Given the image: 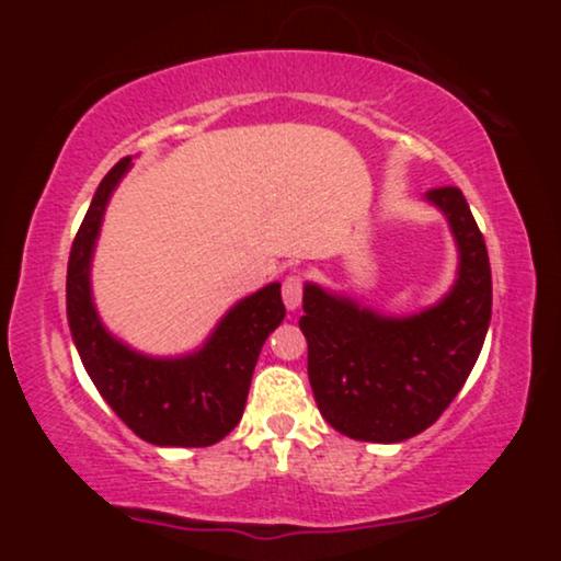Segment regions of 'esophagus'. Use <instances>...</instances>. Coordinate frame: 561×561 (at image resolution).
<instances>
[{"label": "esophagus", "instance_id": "esophagus-1", "mask_svg": "<svg viewBox=\"0 0 561 561\" xmlns=\"http://www.w3.org/2000/svg\"><path fill=\"white\" fill-rule=\"evenodd\" d=\"M282 300H285L287 311H295L302 300V276L300 274H287L285 285H282Z\"/></svg>", "mask_w": 561, "mask_h": 561}]
</instances>
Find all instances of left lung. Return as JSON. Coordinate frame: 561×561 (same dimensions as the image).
Here are the masks:
<instances>
[{
    "label": "left lung",
    "mask_w": 561,
    "mask_h": 561,
    "mask_svg": "<svg viewBox=\"0 0 561 561\" xmlns=\"http://www.w3.org/2000/svg\"><path fill=\"white\" fill-rule=\"evenodd\" d=\"M446 216L459 268L435 306L385 317L347 295L306 282L300 330L308 379L327 422L366 443H401L448 409L478 362L491 324V263L472 210L456 186L424 195Z\"/></svg>",
    "instance_id": "obj_1"
}]
</instances>
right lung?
<instances>
[{"label":"right lung","instance_id":"right-lung-1","mask_svg":"<svg viewBox=\"0 0 561 561\" xmlns=\"http://www.w3.org/2000/svg\"><path fill=\"white\" fill-rule=\"evenodd\" d=\"M128 169L131 158L107 171L70 248V334L94 388L141 440L176 448L214 446L242 420L261 347L285 319L282 285L272 282L234 302L210 337L184 356H147L113 337L94 308L92 255L107 203Z\"/></svg>","mask_w":561,"mask_h":561}]
</instances>
